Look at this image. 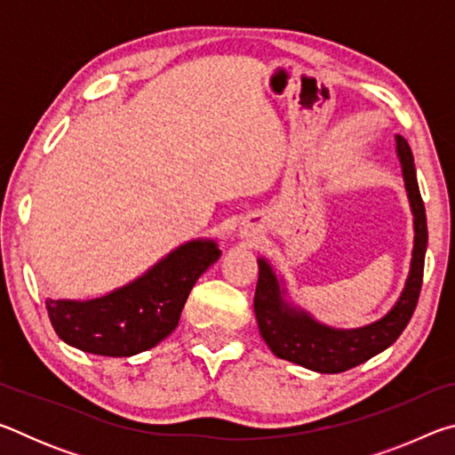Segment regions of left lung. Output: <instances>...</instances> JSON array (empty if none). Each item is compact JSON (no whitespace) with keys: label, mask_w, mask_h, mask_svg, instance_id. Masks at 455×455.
Segmentation results:
<instances>
[{"label":"left lung","mask_w":455,"mask_h":455,"mask_svg":"<svg viewBox=\"0 0 455 455\" xmlns=\"http://www.w3.org/2000/svg\"><path fill=\"white\" fill-rule=\"evenodd\" d=\"M395 150L413 214L411 265L397 303L381 319L369 323L365 327H329L287 299L284 279L273 271L267 259L260 257L255 315L260 337L279 359H287L291 363L317 373H341L359 363H365L367 359L394 345L410 323L421 291L427 249V220L418 176H415L413 154L405 138L399 134L395 136Z\"/></svg>","instance_id":"8db88e82"}]
</instances>
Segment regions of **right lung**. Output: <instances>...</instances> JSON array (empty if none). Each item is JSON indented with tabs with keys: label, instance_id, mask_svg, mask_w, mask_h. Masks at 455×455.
<instances>
[{
	"label": "right lung",
	"instance_id": "obj_1",
	"mask_svg": "<svg viewBox=\"0 0 455 455\" xmlns=\"http://www.w3.org/2000/svg\"><path fill=\"white\" fill-rule=\"evenodd\" d=\"M219 257L217 241L195 238L104 297L48 299L50 321L61 341L80 351L106 357L138 355L172 333L198 276Z\"/></svg>",
	"mask_w": 455,
	"mask_h": 455
}]
</instances>
